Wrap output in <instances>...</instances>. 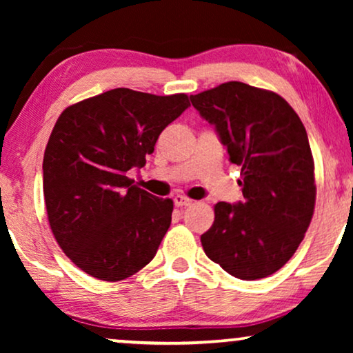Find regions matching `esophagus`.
<instances>
[{"label": "esophagus", "instance_id": "34e87169", "mask_svg": "<svg viewBox=\"0 0 353 353\" xmlns=\"http://www.w3.org/2000/svg\"><path fill=\"white\" fill-rule=\"evenodd\" d=\"M173 202H175L176 207H188L192 204V201L190 199V197L181 196V194H176L175 197H173Z\"/></svg>", "mask_w": 353, "mask_h": 353}]
</instances>
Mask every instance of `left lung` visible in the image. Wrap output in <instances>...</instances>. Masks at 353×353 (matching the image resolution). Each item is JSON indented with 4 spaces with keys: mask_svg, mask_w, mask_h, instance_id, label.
Here are the masks:
<instances>
[{
    "mask_svg": "<svg viewBox=\"0 0 353 353\" xmlns=\"http://www.w3.org/2000/svg\"><path fill=\"white\" fill-rule=\"evenodd\" d=\"M191 103L241 167L244 201L219 202L201 236L212 262L252 281L278 272L296 252L315 209L310 143L291 105L273 91L228 81Z\"/></svg>",
    "mask_w": 353,
    "mask_h": 353,
    "instance_id": "8db88e82",
    "label": "left lung"
}]
</instances>
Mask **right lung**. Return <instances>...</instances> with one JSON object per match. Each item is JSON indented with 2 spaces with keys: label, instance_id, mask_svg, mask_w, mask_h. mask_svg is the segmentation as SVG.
<instances>
[{
  "label": "right lung",
  "instance_id": "add662e5",
  "mask_svg": "<svg viewBox=\"0 0 353 353\" xmlns=\"http://www.w3.org/2000/svg\"><path fill=\"white\" fill-rule=\"evenodd\" d=\"M190 108L186 94L115 88L69 105L43 159L52 234L80 270L120 281L151 262L172 223V199L127 176L141 168L162 130Z\"/></svg>",
  "mask_w": 353,
  "mask_h": 353
}]
</instances>
